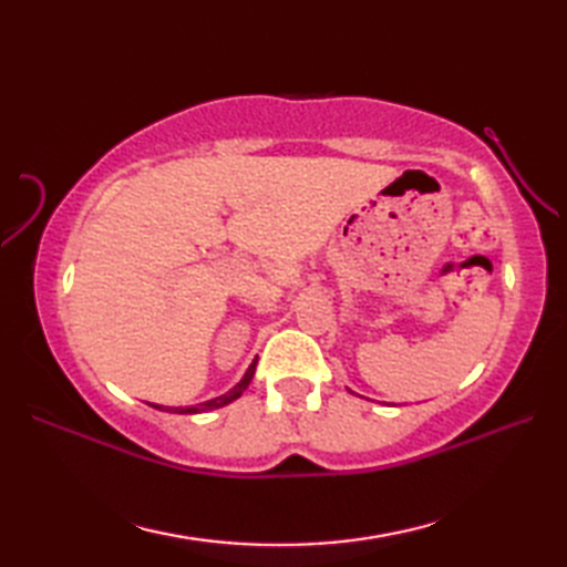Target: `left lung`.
<instances>
[{
    "instance_id": "8db88e82",
    "label": "left lung",
    "mask_w": 567,
    "mask_h": 567,
    "mask_svg": "<svg viewBox=\"0 0 567 567\" xmlns=\"http://www.w3.org/2000/svg\"><path fill=\"white\" fill-rule=\"evenodd\" d=\"M346 390H348V392H351V394H355V392H353L351 388H346ZM358 396H363V394H358ZM363 400H365V396H363ZM394 406H396V404H394Z\"/></svg>"
}]
</instances>
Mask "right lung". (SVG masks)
Masks as SVG:
<instances>
[{
  "mask_svg": "<svg viewBox=\"0 0 567 567\" xmlns=\"http://www.w3.org/2000/svg\"><path fill=\"white\" fill-rule=\"evenodd\" d=\"M256 365H258V358L252 360L250 368L246 370V375L240 378V382L236 384V388H234V390H228L226 394H221V396H214V400H207V402L195 404V406H165V412H175V414H197V412H212V409H219V406L231 404L234 400H238V396L248 390V384H250L252 375H256ZM148 404H151V402H148ZM151 406L161 409V404H151Z\"/></svg>",
  "mask_w": 567,
  "mask_h": 567,
  "instance_id": "1",
  "label": "right lung"
}]
</instances>
